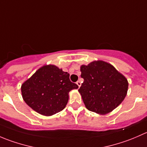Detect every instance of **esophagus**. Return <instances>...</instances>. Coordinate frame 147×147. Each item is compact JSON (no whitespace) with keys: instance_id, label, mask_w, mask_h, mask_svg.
Wrapping results in <instances>:
<instances>
[{"instance_id":"esophagus-1","label":"esophagus","mask_w":147,"mask_h":147,"mask_svg":"<svg viewBox=\"0 0 147 147\" xmlns=\"http://www.w3.org/2000/svg\"><path fill=\"white\" fill-rule=\"evenodd\" d=\"M77 84H78V87H80V86H81V82H80V81H78V82H77Z\"/></svg>"}]
</instances>
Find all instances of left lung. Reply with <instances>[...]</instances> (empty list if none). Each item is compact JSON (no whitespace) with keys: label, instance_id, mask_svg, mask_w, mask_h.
I'll use <instances>...</instances> for the list:
<instances>
[{"label":"left lung","instance_id":"1","mask_svg":"<svg viewBox=\"0 0 147 147\" xmlns=\"http://www.w3.org/2000/svg\"><path fill=\"white\" fill-rule=\"evenodd\" d=\"M80 71L84 82L78 91L88 110L106 115L125 98L128 81L111 64L97 60L82 65Z\"/></svg>","mask_w":147,"mask_h":147}]
</instances>
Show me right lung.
Wrapping results in <instances>:
<instances>
[{"label":"right lung","instance_id":"right-lung-1","mask_svg":"<svg viewBox=\"0 0 147 147\" xmlns=\"http://www.w3.org/2000/svg\"><path fill=\"white\" fill-rule=\"evenodd\" d=\"M78 86L69 80V74L55 65H44L21 86L23 98L33 110L52 116L67 104L69 91Z\"/></svg>","mask_w":147,"mask_h":147}]
</instances>
